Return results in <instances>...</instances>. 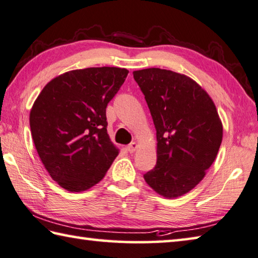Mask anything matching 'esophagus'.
Returning a JSON list of instances; mask_svg holds the SVG:
<instances>
[{
  "label": "esophagus",
  "mask_w": 258,
  "mask_h": 258,
  "mask_svg": "<svg viewBox=\"0 0 258 258\" xmlns=\"http://www.w3.org/2000/svg\"><path fill=\"white\" fill-rule=\"evenodd\" d=\"M126 150H128L129 153H134L135 151L137 150V144L136 143H132L130 145L126 146Z\"/></svg>",
  "instance_id": "34e87169"
}]
</instances>
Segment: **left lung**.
<instances>
[{
  "mask_svg": "<svg viewBox=\"0 0 258 258\" xmlns=\"http://www.w3.org/2000/svg\"><path fill=\"white\" fill-rule=\"evenodd\" d=\"M134 78L156 129V165L144 179L161 196H182L202 181L218 155L223 136L218 111L209 94L184 75L150 68L134 71Z\"/></svg>",
  "mask_w": 258,
  "mask_h": 258,
  "instance_id": "1",
  "label": "left lung"
}]
</instances>
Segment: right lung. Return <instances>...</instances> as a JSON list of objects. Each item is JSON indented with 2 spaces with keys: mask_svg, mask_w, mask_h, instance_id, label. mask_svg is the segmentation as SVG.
<instances>
[{
  "mask_svg": "<svg viewBox=\"0 0 258 258\" xmlns=\"http://www.w3.org/2000/svg\"><path fill=\"white\" fill-rule=\"evenodd\" d=\"M128 74L114 67L72 70L52 79L36 98L31 137L45 169L67 190L95 186L119 154L107 135L106 106Z\"/></svg>",
  "mask_w": 258,
  "mask_h": 258,
  "instance_id": "right-lung-1",
  "label": "right lung"
}]
</instances>
